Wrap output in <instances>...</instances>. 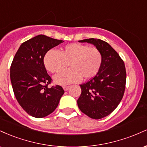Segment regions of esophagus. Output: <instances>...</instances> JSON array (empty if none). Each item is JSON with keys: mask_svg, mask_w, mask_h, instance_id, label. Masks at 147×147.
Returning a JSON list of instances; mask_svg holds the SVG:
<instances>
[{"mask_svg": "<svg viewBox=\"0 0 147 147\" xmlns=\"http://www.w3.org/2000/svg\"><path fill=\"white\" fill-rule=\"evenodd\" d=\"M69 87H70V86H65L63 87V88L64 90H68Z\"/></svg>", "mask_w": 147, "mask_h": 147, "instance_id": "34e87169", "label": "esophagus"}]
</instances>
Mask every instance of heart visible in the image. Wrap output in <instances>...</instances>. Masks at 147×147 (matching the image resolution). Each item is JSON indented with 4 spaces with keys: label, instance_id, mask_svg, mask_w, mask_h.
Segmentation results:
<instances>
[{
    "label": "heart",
    "instance_id": "obj_1",
    "mask_svg": "<svg viewBox=\"0 0 147 147\" xmlns=\"http://www.w3.org/2000/svg\"><path fill=\"white\" fill-rule=\"evenodd\" d=\"M104 57L101 50L95 47L82 43H70L57 50H48L43 63L49 72L57 73L70 65V68L62 71L55 77L59 84H68L91 79L98 74L103 65Z\"/></svg>",
    "mask_w": 147,
    "mask_h": 147
}]
</instances>
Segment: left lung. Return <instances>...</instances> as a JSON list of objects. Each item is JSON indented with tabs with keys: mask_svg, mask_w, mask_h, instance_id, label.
Here are the masks:
<instances>
[{
	"mask_svg": "<svg viewBox=\"0 0 147 147\" xmlns=\"http://www.w3.org/2000/svg\"><path fill=\"white\" fill-rule=\"evenodd\" d=\"M79 42L95 45L104 57L98 74L80 85L82 93L77 99L78 107L82 113L92 119H102L117 107L124 96L126 80L125 65L107 42L93 38Z\"/></svg>",
	"mask_w": 147,
	"mask_h": 147,
	"instance_id": "left-lung-1",
	"label": "left lung"
}]
</instances>
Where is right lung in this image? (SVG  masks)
I'll return each mask as SVG.
<instances>
[{"instance_id": "1", "label": "right lung", "mask_w": 147, "mask_h": 147, "mask_svg": "<svg viewBox=\"0 0 147 147\" xmlns=\"http://www.w3.org/2000/svg\"><path fill=\"white\" fill-rule=\"evenodd\" d=\"M63 42L38 35L22 43L11 62L10 79L14 95L32 117L41 118L52 113L63 95L61 86H48L52 80L43 63L46 52Z\"/></svg>"}]
</instances>
